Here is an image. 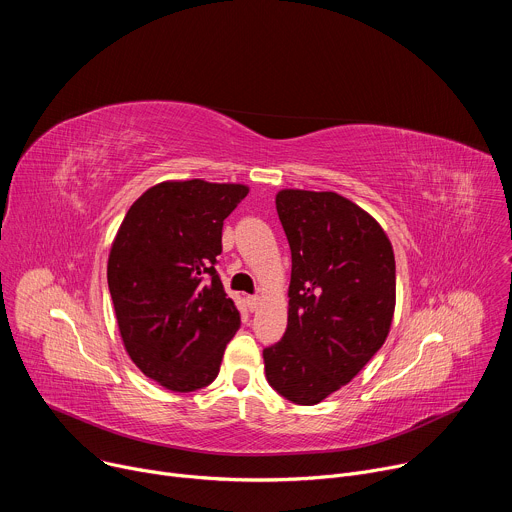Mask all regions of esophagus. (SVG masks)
I'll list each match as a JSON object with an SVG mask.
<instances>
[{
  "mask_svg": "<svg viewBox=\"0 0 512 512\" xmlns=\"http://www.w3.org/2000/svg\"><path fill=\"white\" fill-rule=\"evenodd\" d=\"M259 302H261V300H259V296H249V298H247L249 310H251V312H255V310L259 308Z\"/></svg>",
  "mask_w": 512,
  "mask_h": 512,
  "instance_id": "34e87169",
  "label": "esophagus"
}]
</instances>
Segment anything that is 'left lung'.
I'll return each mask as SVG.
<instances>
[{
  "mask_svg": "<svg viewBox=\"0 0 512 512\" xmlns=\"http://www.w3.org/2000/svg\"><path fill=\"white\" fill-rule=\"evenodd\" d=\"M291 249L289 316L263 348L269 385L316 405L350 383L383 346L395 310V255L375 218L336 192L281 190Z\"/></svg>",
  "mask_w": 512,
  "mask_h": 512,
  "instance_id": "1",
  "label": "left lung"
}]
</instances>
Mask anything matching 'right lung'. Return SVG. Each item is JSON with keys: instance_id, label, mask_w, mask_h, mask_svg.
Listing matches in <instances>:
<instances>
[{"instance_id": "obj_1", "label": "right lung", "mask_w": 512, "mask_h": 512, "mask_svg": "<svg viewBox=\"0 0 512 512\" xmlns=\"http://www.w3.org/2000/svg\"><path fill=\"white\" fill-rule=\"evenodd\" d=\"M247 194L243 184L162 182L131 204L113 241L107 281L125 350L170 391L210 385L241 326L216 257Z\"/></svg>"}]
</instances>
